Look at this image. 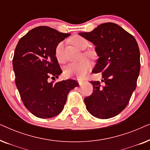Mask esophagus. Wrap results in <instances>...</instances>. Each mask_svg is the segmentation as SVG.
<instances>
[{"label": "esophagus", "instance_id": "1", "mask_svg": "<svg viewBox=\"0 0 150 150\" xmlns=\"http://www.w3.org/2000/svg\"><path fill=\"white\" fill-rule=\"evenodd\" d=\"M84 83H85V82H84L83 81H81V80H79V85H80V86L83 85Z\"/></svg>", "mask_w": 150, "mask_h": 150}]
</instances>
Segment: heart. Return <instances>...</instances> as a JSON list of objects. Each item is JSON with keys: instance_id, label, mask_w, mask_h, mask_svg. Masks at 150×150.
I'll use <instances>...</instances> for the list:
<instances>
[{"instance_id": "heart-1", "label": "heart", "mask_w": 150, "mask_h": 150, "mask_svg": "<svg viewBox=\"0 0 150 150\" xmlns=\"http://www.w3.org/2000/svg\"><path fill=\"white\" fill-rule=\"evenodd\" d=\"M71 42L76 47L80 50H85L88 46V42L85 38L81 36H74L70 39ZM64 42H61L57 45L54 49V56L57 61L59 63H62L64 61V58L63 55V50ZM87 56L91 57L92 53L91 52H86L85 53ZM91 65L88 60L83 59L79 62L70 63L66 65L64 68L65 76L67 78L76 77L78 79H83L87 74L88 71L91 69Z\"/></svg>"}]
</instances>
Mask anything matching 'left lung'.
<instances>
[{
	"label": "left lung",
	"instance_id": "left-lung-1",
	"mask_svg": "<svg viewBox=\"0 0 150 150\" xmlns=\"http://www.w3.org/2000/svg\"><path fill=\"white\" fill-rule=\"evenodd\" d=\"M79 34L96 46L99 58L92 72L102 74L100 81L90 82L93 91L84 100L86 108L97 118L113 117L126 107L136 89L141 65L138 44L132 35L112 22Z\"/></svg>",
	"mask_w": 150,
	"mask_h": 150
}]
</instances>
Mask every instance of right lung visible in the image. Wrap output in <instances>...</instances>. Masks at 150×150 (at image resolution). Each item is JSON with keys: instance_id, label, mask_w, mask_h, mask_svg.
<instances>
[{"instance_id": "add662e5", "label": "right lung", "mask_w": 150, "mask_h": 150, "mask_svg": "<svg viewBox=\"0 0 150 150\" xmlns=\"http://www.w3.org/2000/svg\"><path fill=\"white\" fill-rule=\"evenodd\" d=\"M70 35L48 26L30 30L18 42L13 67L16 85L25 107L42 119L55 117L62 111L67 94L79 86L75 80L54 83L49 78L62 73L54 56L55 47Z\"/></svg>"}]
</instances>
